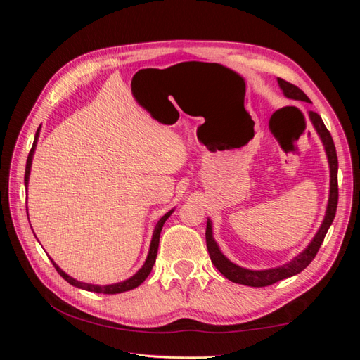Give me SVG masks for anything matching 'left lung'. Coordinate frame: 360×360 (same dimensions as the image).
Wrapping results in <instances>:
<instances>
[{
    "label": "left lung",
    "mask_w": 360,
    "mask_h": 360,
    "mask_svg": "<svg viewBox=\"0 0 360 360\" xmlns=\"http://www.w3.org/2000/svg\"><path fill=\"white\" fill-rule=\"evenodd\" d=\"M278 84L281 86L282 93H284L285 97L292 101H302V102H309V97L304 94L299 86L292 85L284 79L278 78ZM309 118L311 122L317 130L319 136L323 141V146L326 150V155H328L329 160V167H330V192H329V202H328V209H326V216L323 219V224L320 226V230L315 234V237L311 240V243L303 249V252H300L297 257H294L290 263L279 266L275 269H267V270H249L245 267L237 266L231 263L222 252L219 246L214 242L213 238V230H212V221L207 219V228H205V242H207V249H209L210 259L214 264V267L221 271V274L230 279L231 282H236V284H243L248 287H267L275 284L278 281H282L285 278L294 276L300 274L303 269H307L309 266L311 261L317 255L319 249L324 240V236L328 233L329 226L332 225L335 219V213H336V205H338V158H336V150L332 135L328 129H326L321 117L309 111Z\"/></svg>",
    "instance_id": "1"
}]
</instances>
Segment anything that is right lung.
<instances>
[{
  "mask_svg": "<svg viewBox=\"0 0 360 360\" xmlns=\"http://www.w3.org/2000/svg\"><path fill=\"white\" fill-rule=\"evenodd\" d=\"M39 134H40V127L37 129L36 132V136H34V143H32V147L30 150V155H28V159H27V167H25V188H28V180H30V171H31V162H32V155H34V150H36V146H37V139H39ZM174 210H169L168 213L163 214L156 228L153 231V237H151V243H150V250H148V255H147V259L144 266L141 267L136 274L129 278L123 282H117V284H111V285H94V284H85V282H81V281H76L73 279L72 276H69L66 271H63L56 263L52 261L53 267L57 269L58 274L63 276V279H66L70 285L73 287H78V288H82V290H86V291H93V292H103V294H117V292H124V291H129V290H134L136 288L138 285L143 284V282L146 281V278L150 275L151 269H153L155 266V261H156V257H158V248H159V237H160V231H162V226L163 224H165V221L168 219V217L171 216Z\"/></svg>",
  "mask_w": 360,
  "mask_h": 360,
  "instance_id": "right-lung-1",
  "label": "right lung"
}]
</instances>
